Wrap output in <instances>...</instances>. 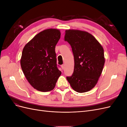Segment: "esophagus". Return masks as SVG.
<instances>
[{
	"mask_svg": "<svg viewBox=\"0 0 127 127\" xmlns=\"http://www.w3.org/2000/svg\"><path fill=\"white\" fill-rule=\"evenodd\" d=\"M61 68H62L63 69H64V64H62V65H61Z\"/></svg>",
	"mask_w": 127,
	"mask_h": 127,
	"instance_id": "esophagus-1",
	"label": "esophagus"
}]
</instances>
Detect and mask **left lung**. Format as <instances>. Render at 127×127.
Returning <instances> with one entry per match:
<instances>
[{"label": "left lung", "mask_w": 127, "mask_h": 127, "mask_svg": "<svg viewBox=\"0 0 127 127\" xmlns=\"http://www.w3.org/2000/svg\"><path fill=\"white\" fill-rule=\"evenodd\" d=\"M64 41L71 45L74 57V70L67 77L72 88L85 93L94 88L105 63L102 46L91 34L77 30L65 31Z\"/></svg>", "instance_id": "obj_1"}]
</instances>
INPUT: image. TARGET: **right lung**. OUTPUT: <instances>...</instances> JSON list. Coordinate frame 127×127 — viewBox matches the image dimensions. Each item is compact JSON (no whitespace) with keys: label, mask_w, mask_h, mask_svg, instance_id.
Here are the masks:
<instances>
[{"label":"right lung","mask_w":127,"mask_h":127,"mask_svg":"<svg viewBox=\"0 0 127 127\" xmlns=\"http://www.w3.org/2000/svg\"><path fill=\"white\" fill-rule=\"evenodd\" d=\"M60 35L58 29L45 30L36 34L23 50L22 69L31 85L37 91L53 90L61 74L57 67L55 52Z\"/></svg>","instance_id":"right-lung-1"}]
</instances>
